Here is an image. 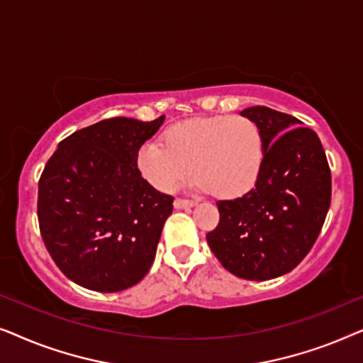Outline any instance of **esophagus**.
I'll return each mask as SVG.
<instances>
[{"instance_id": "34e87169", "label": "esophagus", "mask_w": 363, "mask_h": 363, "mask_svg": "<svg viewBox=\"0 0 363 363\" xmlns=\"http://www.w3.org/2000/svg\"><path fill=\"white\" fill-rule=\"evenodd\" d=\"M173 205H175L177 210H185V208H193V206H196V201H191V200H182V198H177V200L173 201Z\"/></svg>"}]
</instances>
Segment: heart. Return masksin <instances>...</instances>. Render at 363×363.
Here are the masks:
<instances>
[{
  "label": "heart",
  "instance_id": "1",
  "mask_svg": "<svg viewBox=\"0 0 363 363\" xmlns=\"http://www.w3.org/2000/svg\"><path fill=\"white\" fill-rule=\"evenodd\" d=\"M135 165L143 180L158 191L175 190L193 170L196 190L235 200L259 182L264 138L259 125L242 116L188 118L163 132V145H140Z\"/></svg>",
  "mask_w": 363,
  "mask_h": 363
}]
</instances>
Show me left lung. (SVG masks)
I'll use <instances>...</instances> for the list:
<instances>
[{
	"instance_id": "8db88e82",
	"label": "left lung",
	"mask_w": 363,
	"mask_h": 363,
	"mask_svg": "<svg viewBox=\"0 0 363 363\" xmlns=\"http://www.w3.org/2000/svg\"><path fill=\"white\" fill-rule=\"evenodd\" d=\"M241 116L261 128L264 167L247 195L216 203L220 223L206 241L231 274L267 281L294 269L314 246L330 206L332 177L317 133L296 117L264 106Z\"/></svg>"
}]
</instances>
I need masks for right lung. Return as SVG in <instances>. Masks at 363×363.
<instances>
[{"mask_svg": "<svg viewBox=\"0 0 363 363\" xmlns=\"http://www.w3.org/2000/svg\"><path fill=\"white\" fill-rule=\"evenodd\" d=\"M163 121L106 118L64 138L44 167L43 241L62 274L86 289H128L155 259L173 196L143 180L135 155Z\"/></svg>", "mask_w": 363, "mask_h": 363, "instance_id": "right-lung-1", "label": "right lung"}]
</instances>
